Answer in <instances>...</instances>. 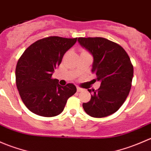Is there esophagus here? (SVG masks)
<instances>
[{"label": "esophagus", "mask_w": 151, "mask_h": 151, "mask_svg": "<svg viewBox=\"0 0 151 151\" xmlns=\"http://www.w3.org/2000/svg\"><path fill=\"white\" fill-rule=\"evenodd\" d=\"M83 91V88H80V87H77V91L78 92H80V91Z\"/></svg>", "instance_id": "esophagus-1"}]
</instances>
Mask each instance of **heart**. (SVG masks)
Instances as JSON below:
<instances>
[{
    "label": "heart",
    "mask_w": 151,
    "mask_h": 151,
    "mask_svg": "<svg viewBox=\"0 0 151 151\" xmlns=\"http://www.w3.org/2000/svg\"><path fill=\"white\" fill-rule=\"evenodd\" d=\"M86 52V51H82V52Z\"/></svg>",
    "instance_id": "b5f03b06"
}]
</instances>
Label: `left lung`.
I'll use <instances>...</instances> for the list:
<instances>
[{"label": "left lung", "instance_id": "8db88e82", "mask_svg": "<svg viewBox=\"0 0 151 151\" xmlns=\"http://www.w3.org/2000/svg\"><path fill=\"white\" fill-rule=\"evenodd\" d=\"M80 44L94 57L91 73L101 81L97 90L88 89L91 99L83 103L85 112L103 118L117 111L125 102L132 86L133 65L127 52L118 43L101 37L78 38Z\"/></svg>", "mask_w": 151, "mask_h": 151}]
</instances>
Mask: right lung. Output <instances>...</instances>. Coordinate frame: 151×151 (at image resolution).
Returning a JSON list of instances; mask_svg holds the SVG:
<instances>
[{"mask_svg":"<svg viewBox=\"0 0 151 151\" xmlns=\"http://www.w3.org/2000/svg\"><path fill=\"white\" fill-rule=\"evenodd\" d=\"M77 38L49 36L27 48L16 67V84L25 106L35 114L53 117L64 110L69 97L76 92L73 83L60 86L52 78L63 55L76 43Z\"/></svg>","mask_w":151,"mask_h":151,"instance_id":"obj_1","label":"right lung"}]
</instances>
